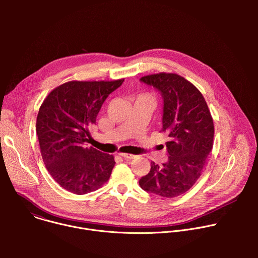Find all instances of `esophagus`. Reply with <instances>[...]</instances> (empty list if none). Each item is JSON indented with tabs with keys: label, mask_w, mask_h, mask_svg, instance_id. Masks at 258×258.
I'll list each match as a JSON object with an SVG mask.
<instances>
[{
	"label": "esophagus",
	"mask_w": 258,
	"mask_h": 258,
	"mask_svg": "<svg viewBox=\"0 0 258 258\" xmlns=\"http://www.w3.org/2000/svg\"><path fill=\"white\" fill-rule=\"evenodd\" d=\"M119 155L121 156V157H123L124 159H134V158H136L137 156L136 155H133V154H128V153H119Z\"/></svg>",
	"instance_id": "obj_1"
}]
</instances>
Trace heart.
I'll return each instance as SVG.
<instances>
[{"label":"heart","instance_id":"b5f03b06","mask_svg":"<svg viewBox=\"0 0 258 258\" xmlns=\"http://www.w3.org/2000/svg\"><path fill=\"white\" fill-rule=\"evenodd\" d=\"M145 97H148V98H150V99H152L150 96H147V95H145Z\"/></svg>","mask_w":258,"mask_h":258}]
</instances>
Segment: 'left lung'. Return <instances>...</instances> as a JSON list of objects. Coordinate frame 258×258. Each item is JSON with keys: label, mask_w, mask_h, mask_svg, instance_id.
<instances>
[{"label": "left lung", "mask_w": 258, "mask_h": 258, "mask_svg": "<svg viewBox=\"0 0 258 258\" xmlns=\"http://www.w3.org/2000/svg\"><path fill=\"white\" fill-rule=\"evenodd\" d=\"M140 81L160 92L163 99L162 130L168 160L151 162L148 174L139 180L143 190L165 198L186 193L200 177L212 150L214 125L200 91L175 73L160 72Z\"/></svg>", "instance_id": "obj_1"}]
</instances>
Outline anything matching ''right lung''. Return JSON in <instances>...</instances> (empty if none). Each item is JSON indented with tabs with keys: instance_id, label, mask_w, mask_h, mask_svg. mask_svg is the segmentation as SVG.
<instances>
[{
	"instance_id": "add662e5",
	"label": "right lung",
	"mask_w": 258,
	"mask_h": 258,
	"mask_svg": "<svg viewBox=\"0 0 258 258\" xmlns=\"http://www.w3.org/2000/svg\"><path fill=\"white\" fill-rule=\"evenodd\" d=\"M123 81L68 82L54 89L41 105L36 134L42 157L63 189L84 195L102 187L111 175L114 157L85 143L104 101Z\"/></svg>"
}]
</instances>
